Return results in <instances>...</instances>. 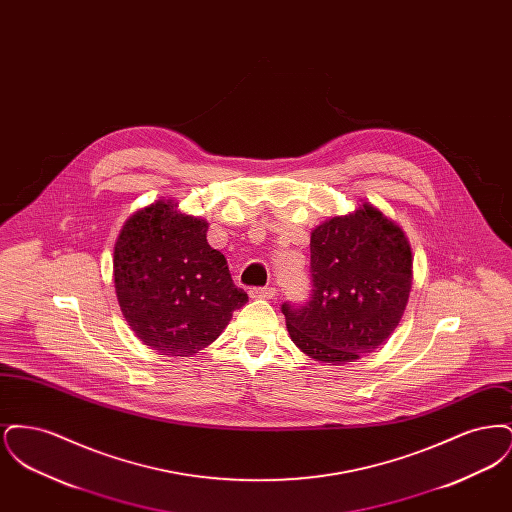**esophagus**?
Returning a JSON list of instances; mask_svg holds the SVG:
<instances>
[{"mask_svg":"<svg viewBox=\"0 0 512 512\" xmlns=\"http://www.w3.org/2000/svg\"><path fill=\"white\" fill-rule=\"evenodd\" d=\"M276 295L274 288H251L249 297L251 299H272Z\"/></svg>","mask_w":512,"mask_h":512,"instance_id":"34e87169","label":"esophagus"}]
</instances>
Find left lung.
<instances>
[{"mask_svg":"<svg viewBox=\"0 0 512 512\" xmlns=\"http://www.w3.org/2000/svg\"><path fill=\"white\" fill-rule=\"evenodd\" d=\"M313 297L282 305L293 343L311 359L349 365L397 328L413 286V251L403 228L363 201L311 232Z\"/></svg>","mask_w":512,"mask_h":512,"instance_id":"1","label":"left lung"}]
</instances>
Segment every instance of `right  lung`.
Returning <instances> with one entry per match:
<instances>
[{
  "label": "right lung",
  "mask_w": 512,
  "mask_h": 512,
  "mask_svg": "<svg viewBox=\"0 0 512 512\" xmlns=\"http://www.w3.org/2000/svg\"><path fill=\"white\" fill-rule=\"evenodd\" d=\"M207 230V220L182 213L172 199H157L128 217L115 242L122 317L159 355L199 353L247 303L224 255L207 242Z\"/></svg>",
  "instance_id": "right-lung-1"
}]
</instances>
